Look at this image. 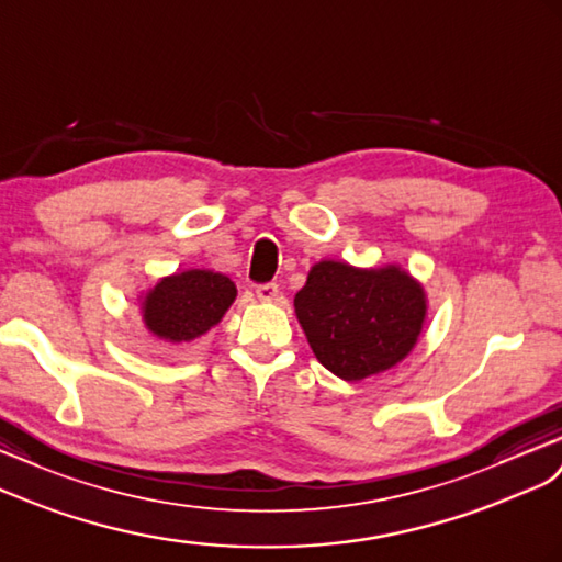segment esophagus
I'll list each match as a JSON object with an SVG mask.
<instances>
[{
    "label": "esophagus",
    "mask_w": 562,
    "mask_h": 562,
    "mask_svg": "<svg viewBox=\"0 0 562 562\" xmlns=\"http://www.w3.org/2000/svg\"><path fill=\"white\" fill-rule=\"evenodd\" d=\"M278 296H280L278 284L268 282V284H258L256 286V299L263 301V304H270V301H278Z\"/></svg>",
    "instance_id": "1"
}]
</instances>
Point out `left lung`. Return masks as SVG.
Listing matches in <instances>:
<instances>
[{
  "mask_svg": "<svg viewBox=\"0 0 562 562\" xmlns=\"http://www.w3.org/2000/svg\"><path fill=\"white\" fill-rule=\"evenodd\" d=\"M315 358L344 382L392 370L415 349L427 321L425 286L396 263L356 268L323 258L294 296Z\"/></svg>",
  "mask_w": 562,
  "mask_h": 562,
  "instance_id": "8db88e82",
  "label": "left lung"
}]
</instances>
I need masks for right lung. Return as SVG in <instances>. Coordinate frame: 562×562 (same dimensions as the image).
I'll list each match as a JSON object with an SVG mask.
<instances>
[{
    "mask_svg": "<svg viewBox=\"0 0 562 562\" xmlns=\"http://www.w3.org/2000/svg\"><path fill=\"white\" fill-rule=\"evenodd\" d=\"M237 286L223 272L190 268L172 272L142 292L139 315L156 339L190 344L223 321Z\"/></svg>",
    "mask_w": 562,
    "mask_h": 562,
    "instance_id": "right-lung-1",
    "label": "right lung"
}]
</instances>
